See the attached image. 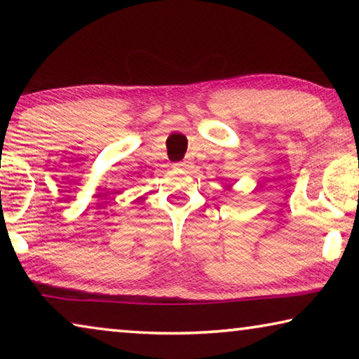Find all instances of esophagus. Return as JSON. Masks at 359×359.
Wrapping results in <instances>:
<instances>
[{
    "instance_id": "34e87169",
    "label": "esophagus",
    "mask_w": 359,
    "mask_h": 359,
    "mask_svg": "<svg viewBox=\"0 0 359 359\" xmlns=\"http://www.w3.org/2000/svg\"><path fill=\"white\" fill-rule=\"evenodd\" d=\"M174 168L175 169H188V168H191V165H190V161H180V163H175Z\"/></svg>"
}]
</instances>
